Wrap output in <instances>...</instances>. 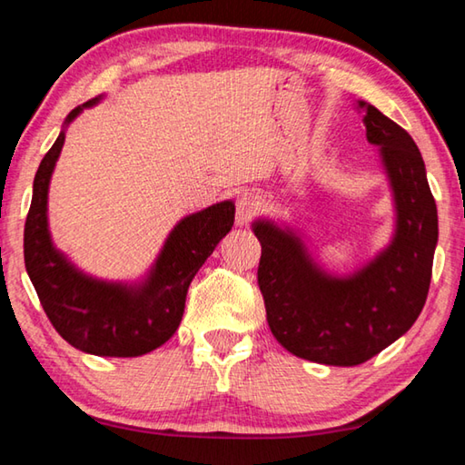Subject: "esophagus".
I'll list each match as a JSON object with an SVG mask.
<instances>
[{
  "label": "esophagus",
  "instance_id": "esophagus-1",
  "mask_svg": "<svg viewBox=\"0 0 465 465\" xmlns=\"http://www.w3.org/2000/svg\"><path fill=\"white\" fill-rule=\"evenodd\" d=\"M259 210V195L255 192H242L237 200V224L247 226L251 218L257 214Z\"/></svg>",
  "mask_w": 465,
  "mask_h": 465
}]
</instances>
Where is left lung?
I'll return each instance as SVG.
<instances>
[{
  "label": "left lung",
  "mask_w": 465,
  "mask_h": 465,
  "mask_svg": "<svg viewBox=\"0 0 465 465\" xmlns=\"http://www.w3.org/2000/svg\"><path fill=\"white\" fill-rule=\"evenodd\" d=\"M365 108L396 202L392 245L351 278L324 275L294 234L259 220L257 283L282 347L308 361L360 365L409 331L425 306L437 245V206L419 146L378 108Z\"/></svg>",
  "instance_id": "obj_1"
}]
</instances>
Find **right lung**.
Returning <instances> with one entry per match:
<instances>
[{
    "label": "right lung",
    "mask_w": 465,
    "mask_h": 465,
    "mask_svg": "<svg viewBox=\"0 0 465 465\" xmlns=\"http://www.w3.org/2000/svg\"><path fill=\"white\" fill-rule=\"evenodd\" d=\"M92 104L95 100L71 110L67 124ZM63 143L64 133L40 161L35 177L24 224V263L30 282L48 321L69 345L104 357L144 355L177 331L193 275L234 224V203L220 202L183 218L169 234L143 286L92 280L53 247L46 226L48 182Z\"/></svg>",
    "instance_id": "add662e5"
}]
</instances>
